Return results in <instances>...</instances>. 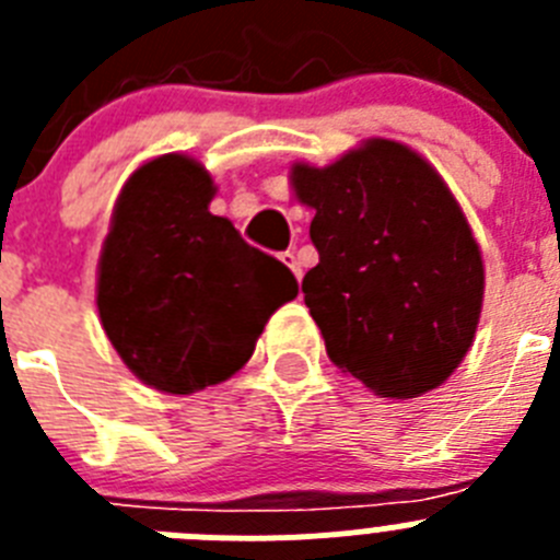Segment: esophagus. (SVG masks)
<instances>
[{"label": "esophagus", "mask_w": 560, "mask_h": 560, "mask_svg": "<svg viewBox=\"0 0 560 560\" xmlns=\"http://www.w3.org/2000/svg\"><path fill=\"white\" fill-rule=\"evenodd\" d=\"M280 260H283V264L289 266L291 271H294L296 280H300V277H303V269H300V260H296L294 252H283V255H280Z\"/></svg>", "instance_id": "34e87169"}]
</instances>
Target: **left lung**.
Instances as JSON below:
<instances>
[{
	"instance_id": "obj_1",
	"label": "left lung",
	"mask_w": 560,
	"mask_h": 560,
	"mask_svg": "<svg viewBox=\"0 0 560 560\" xmlns=\"http://www.w3.org/2000/svg\"><path fill=\"white\" fill-rule=\"evenodd\" d=\"M291 190L314 210L319 264L303 294L330 361L381 398L440 387L471 348L485 294L482 252L443 176L373 137L334 165L294 162Z\"/></svg>"
}]
</instances>
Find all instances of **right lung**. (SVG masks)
Wrapping results in <instances>:
<instances>
[{"label": "right lung", "instance_id": "obj_1", "mask_svg": "<svg viewBox=\"0 0 560 560\" xmlns=\"http://www.w3.org/2000/svg\"><path fill=\"white\" fill-rule=\"evenodd\" d=\"M210 173L165 153L128 176L97 264V311L142 384L190 395L249 361L269 316L296 296L280 260L212 215Z\"/></svg>", "mask_w": 560, "mask_h": 560}]
</instances>
